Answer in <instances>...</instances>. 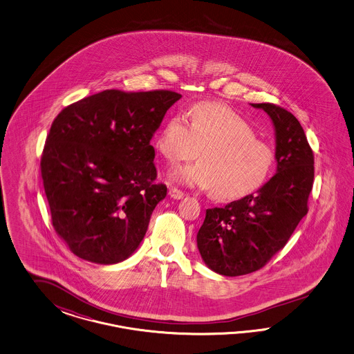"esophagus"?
I'll return each instance as SVG.
<instances>
[{
	"mask_svg": "<svg viewBox=\"0 0 354 354\" xmlns=\"http://www.w3.org/2000/svg\"><path fill=\"white\" fill-rule=\"evenodd\" d=\"M169 194L171 196L172 198H176V200H180L184 197V193L180 191V189H178V188H175V187H171L170 188V191H169Z\"/></svg>",
	"mask_w": 354,
	"mask_h": 354,
	"instance_id": "1",
	"label": "esophagus"
}]
</instances>
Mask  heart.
I'll return each instance as SVG.
<instances>
[{
    "mask_svg": "<svg viewBox=\"0 0 354 354\" xmlns=\"http://www.w3.org/2000/svg\"><path fill=\"white\" fill-rule=\"evenodd\" d=\"M191 120L179 111L162 127L156 147L175 165L191 160L200 149V162L172 174L178 182L213 189L219 200H236L257 191L275 163L272 148L232 109L203 102L191 109Z\"/></svg>",
    "mask_w": 354,
    "mask_h": 354,
    "instance_id": "heart-1",
    "label": "heart"
}]
</instances>
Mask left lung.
Here are the masks:
<instances>
[{"instance_id":"left-lung-1","label":"left lung","mask_w":354,"mask_h":354,"mask_svg":"<svg viewBox=\"0 0 354 354\" xmlns=\"http://www.w3.org/2000/svg\"><path fill=\"white\" fill-rule=\"evenodd\" d=\"M252 106L272 119L278 172L257 193L206 210L197 247L205 263L225 277L254 272L286 247L309 212L314 182V153L300 122L275 104Z\"/></svg>"}]
</instances>
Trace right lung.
<instances>
[{"label":"right lung","mask_w":354,"mask_h":354,"mask_svg":"<svg viewBox=\"0 0 354 354\" xmlns=\"http://www.w3.org/2000/svg\"><path fill=\"white\" fill-rule=\"evenodd\" d=\"M180 97L167 89H106L54 119L40 170L52 225L77 257L111 265L139 247L167 193L156 183L150 141Z\"/></svg>","instance_id":"obj_1"}]
</instances>
